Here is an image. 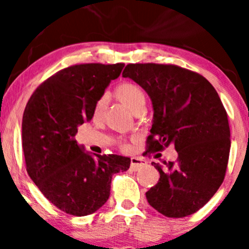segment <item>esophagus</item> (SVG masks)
<instances>
[{"label": "esophagus", "instance_id": "1", "mask_svg": "<svg viewBox=\"0 0 249 249\" xmlns=\"http://www.w3.org/2000/svg\"><path fill=\"white\" fill-rule=\"evenodd\" d=\"M145 165H146V161L142 158H139V157H132V158H131V168H132L133 171L139 170V168L145 166Z\"/></svg>", "mask_w": 249, "mask_h": 249}]
</instances>
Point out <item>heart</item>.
<instances>
[{
	"label": "heart",
	"instance_id": "b5f03b06",
	"mask_svg": "<svg viewBox=\"0 0 249 249\" xmlns=\"http://www.w3.org/2000/svg\"><path fill=\"white\" fill-rule=\"evenodd\" d=\"M115 96L119 102L123 103L127 108H130L133 113L145 108L146 104V96L144 90L139 85L134 83H123L115 89ZM107 101L105 98H99L93 108V118L96 121H101L104 116Z\"/></svg>",
	"mask_w": 249,
	"mask_h": 249
}]
</instances>
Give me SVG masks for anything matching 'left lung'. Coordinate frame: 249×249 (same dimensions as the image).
I'll list each match as a JSON object with an SVG mask.
<instances>
[{"mask_svg":"<svg viewBox=\"0 0 249 249\" xmlns=\"http://www.w3.org/2000/svg\"><path fill=\"white\" fill-rule=\"evenodd\" d=\"M123 77L146 91L153 119L148 151L173 145L176 161L152 162L160 173L148 204L168 218L196 213L219 190L231 148L226 110L205 77L177 65L128 64Z\"/></svg>","mask_w":249,"mask_h":249,"instance_id":"1","label":"left lung"}]
</instances>
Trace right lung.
I'll list each match as a JSON object with an SVG mask.
<instances>
[{
    "instance_id": "1",
    "label": "right lung",
    "mask_w": 249,
    "mask_h": 249,
    "mask_svg": "<svg viewBox=\"0 0 249 249\" xmlns=\"http://www.w3.org/2000/svg\"><path fill=\"white\" fill-rule=\"evenodd\" d=\"M123 68V63L72 65L42 83L25 107L22 147L27 172L45 198L71 215L99 210L110 196L113 174L130 167L128 157L93 156L75 139Z\"/></svg>"
}]
</instances>
